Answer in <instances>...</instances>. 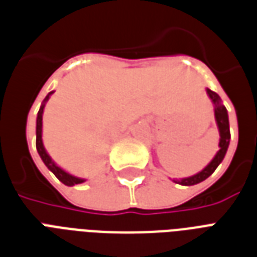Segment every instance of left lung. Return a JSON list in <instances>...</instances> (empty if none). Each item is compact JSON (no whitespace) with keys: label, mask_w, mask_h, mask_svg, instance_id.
<instances>
[{"label":"left lung","mask_w":257,"mask_h":257,"mask_svg":"<svg viewBox=\"0 0 257 257\" xmlns=\"http://www.w3.org/2000/svg\"><path fill=\"white\" fill-rule=\"evenodd\" d=\"M207 90L208 97L211 98L212 104H213V112H215V120L217 124V129H219L220 140H219V151L216 152L215 157L209 161V164L203 168L200 172H197L196 175L189 176V177H183V179H173L172 181L180 185H185V187H191V185H196V184L201 183L205 179H208L209 176L215 172V169L221 164V161L225 157V153L229 147V141H231V132H229V120H228V112L227 108L224 106L223 101L220 98V96L216 92L211 90V89H205Z\"/></svg>","instance_id":"1"}]
</instances>
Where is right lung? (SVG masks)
<instances>
[{
	"instance_id": "1",
	"label": "right lung",
	"mask_w": 257,
	"mask_h": 257,
	"mask_svg": "<svg viewBox=\"0 0 257 257\" xmlns=\"http://www.w3.org/2000/svg\"><path fill=\"white\" fill-rule=\"evenodd\" d=\"M54 90L48 93V96L44 98L41 106H40V110L37 113V121H36V148H37V152L41 157V160L44 161V164L48 167L52 173H53L56 177H57L62 184H65L68 187H73V185H77V184H82L84 181H86V179H82V177H77V176L72 175L69 172H66L65 169H62L61 167H58L56 163L53 161V159L49 156V153L46 152L45 147H44V141H42V114H44V109H45V105L48 102V100L50 98V96L53 94Z\"/></svg>"
}]
</instances>
